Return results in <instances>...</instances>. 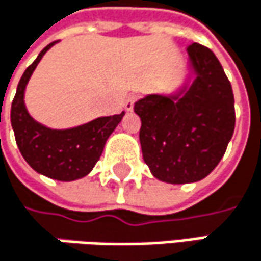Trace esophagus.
Wrapping results in <instances>:
<instances>
[{
    "instance_id": "34e87169",
    "label": "esophagus",
    "mask_w": 261,
    "mask_h": 261,
    "mask_svg": "<svg viewBox=\"0 0 261 261\" xmlns=\"http://www.w3.org/2000/svg\"><path fill=\"white\" fill-rule=\"evenodd\" d=\"M136 101H137V95H130V96L125 99V104H124V107H125V110H127V112H131V110L134 109V104H136Z\"/></svg>"
}]
</instances>
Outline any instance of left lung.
<instances>
[{
  "mask_svg": "<svg viewBox=\"0 0 261 261\" xmlns=\"http://www.w3.org/2000/svg\"><path fill=\"white\" fill-rule=\"evenodd\" d=\"M187 53L196 77L184 94L148 95L134 104L143 160L155 178L172 184L207 177L224 157L236 124L231 83L213 51L192 43Z\"/></svg>",
  "mask_w": 261,
  "mask_h": 261,
  "instance_id": "8db88e82",
  "label": "left lung"
}]
</instances>
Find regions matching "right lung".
I'll return each mask as SVG.
<instances>
[{
	"label": "right lung",
	"mask_w": 261,
	"mask_h": 261,
	"mask_svg": "<svg viewBox=\"0 0 261 261\" xmlns=\"http://www.w3.org/2000/svg\"><path fill=\"white\" fill-rule=\"evenodd\" d=\"M54 43L46 45L40 51L19 80L12 102L10 121L18 148L36 172L59 181H74L93 169L109 136L121 122L124 112L121 115L98 118L69 130H51L36 122L27 112L24 92L37 63Z\"/></svg>",
	"instance_id": "obj_1"
}]
</instances>
